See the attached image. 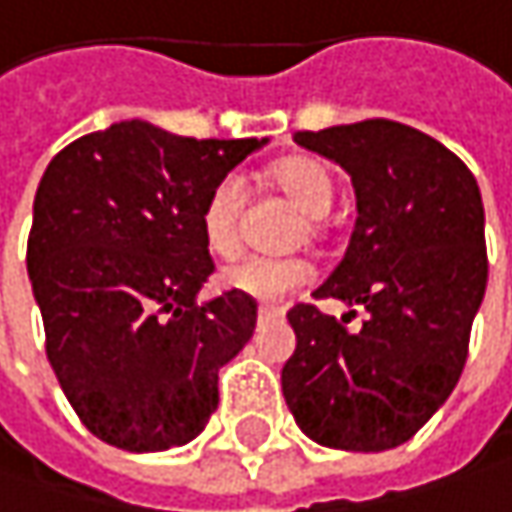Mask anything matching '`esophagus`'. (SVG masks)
<instances>
[{
    "label": "esophagus",
    "mask_w": 512,
    "mask_h": 512,
    "mask_svg": "<svg viewBox=\"0 0 512 512\" xmlns=\"http://www.w3.org/2000/svg\"><path fill=\"white\" fill-rule=\"evenodd\" d=\"M281 313H284V310H281V307H272V304H260V307H257V316L260 318L281 316Z\"/></svg>",
    "instance_id": "esophagus-1"
}]
</instances>
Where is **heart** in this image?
<instances>
[{
  "label": "heart",
  "mask_w": 512,
  "mask_h": 512,
  "mask_svg": "<svg viewBox=\"0 0 512 512\" xmlns=\"http://www.w3.org/2000/svg\"><path fill=\"white\" fill-rule=\"evenodd\" d=\"M272 182L281 194L295 202L307 217L321 220L333 205V176L327 167L307 159L292 156L272 167ZM246 182L237 173L217 179V185L205 196L199 226L205 246L220 257H231L240 249V226L246 211ZM313 278V266L301 257H243L220 272V286L228 292H240L246 298L275 304L286 298L292 289L304 286Z\"/></svg>",
  "instance_id": "b5f03b06"
}]
</instances>
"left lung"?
Returning <instances> with one entry per match:
<instances>
[{
    "label": "left lung",
    "instance_id": "8db88e82",
    "mask_svg": "<svg viewBox=\"0 0 512 512\" xmlns=\"http://www.w3.org/2000/svg\"><path fill=\"white\" fill-rule=\"evenodd\" d=\"M295 144L353 182L356 226L342 263L316 289L365 307L359 330L310 304L292 307L295 353L284 400L310 440L385 452L417 435L455 391L487 289L484 205L469 167L432 136L397 121H359Z\"/></svg>",
    "mask_w": 512,
    "mask_h": 512
}]
</instances>
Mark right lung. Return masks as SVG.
Listing matches in <instances>:
<instances>
[{
    "mask_svg": "<svg viewBox=\"0 0 512 512\" xmlns=\"http://www.w3.org/2000/svg\"><path fill=\"white\" fill-rule=\"evenodd\" d=\"M266 141H196L133 118L46 167L28 278L57 382L109 446H185L217 411V374L252 339L257 304L196 298L214 272L199 214L217 179Z\"/></svg>",
    "mask_w": 512,
    "mask_h": 512,
    "instance_id": "obj_1",
    "label": "right lung"
}]
</instances>
